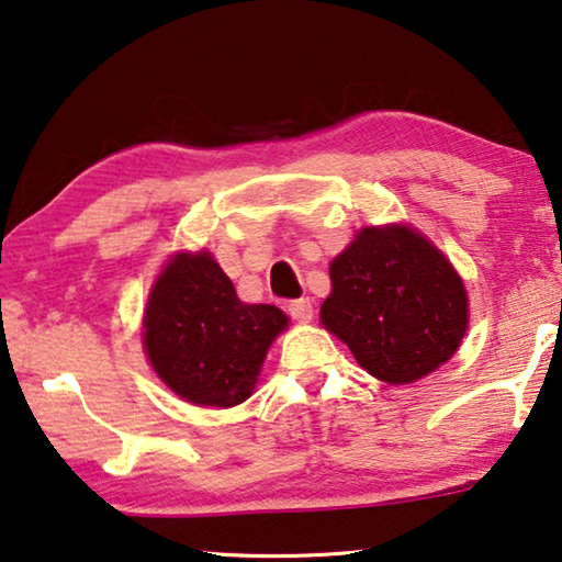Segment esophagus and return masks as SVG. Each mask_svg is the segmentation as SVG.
<instances>
[{
	"label": "esophagus",
	"mask_w": 562,
	"mask_h": 562,
	"mask_svg": "<svg viewBox=\"0 0 562 562\" xmlns=\"http://www.w3.org/2000/svg\"><path fill=\"white\" fill-rule=\"evenodd\" d=\"M288 312H290V317H292V319H297V322H310V319H312V302H310V297L292 300V302L288 304Z\"/></svg>",
	"instance_id": "1"
}]
</instances>
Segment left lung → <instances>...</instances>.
I'll use <instances>...</instances> for the list:
<instances>
[{
	"mask_svg": "<svg viewBox=\"0 0 562 562\" xmlns=\"http://www.w3.org/2000/svg\"><path fill=\"white\" fill-rule=\"evenodd\" d=\"M319 317L369 374L412 384L449 361L469 327L451 262L404 225L364 227L329 265Z\"/></svg>",
	"mask_w": 562,
	"mask_h": 562,
	"instance_id": "obj_1",
	"label": "left lung"
}]
</instances>
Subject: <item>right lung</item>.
<instances>
[{
	"instance_id": "right-lung-1",
	"label": "right lung",
	"mask_w": 562,
	"mask_h": 562,
	"mask_svg": "<svg viewBox=\"0 0 562 562\" xmlns=\"http://www.w3.org/2000/svg\"><path fill=\"white\" fill-rule=\"evenodd\" d=\"M288 317L272 304H245L207 252H180L148 297L144 345L156 374L198 406H235L258 384L272 339Z\"/></svg>"
}]
</instances>
